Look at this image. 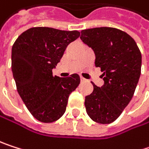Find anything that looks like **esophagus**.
I'll return each instance as SVG.
<instances>
[{"label": "esophagus", "instance_id": "1", "mask_svg": "<svg viewBox=\"0 0 149 149\" xmlns=\"http://www.w3.org/2000/svg\"><path fill=\"white\" fill-rule=\"evenodd\" d=\"M80 81H81V82L83 83V82H86V79H84L83 77H80Z\"/></svg>", "mask_w": 149, "mask_h": 149}]
</instances>
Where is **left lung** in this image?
Listing matches in <instances>:
<instances>
[{
    "instance_id": "1",
    "label": "left lung",
    "mask_w": 149,
    "mask_h": 149,
    "mask_svg": "<svg viewBox=\"0 0 149 149\" xmlns=\"http://www.w3.org/2000/svg\"><path fill=\"white\" fill-rule=\"evenodd\" d=\"M80 38L94 51L95 66L104 80L101 87L92 83L93 91L85 100L86 113L95 122L112 123L134 96L141 76V51L127 33L115 28L84 29Z\"/></svg>"
}]
</instances>
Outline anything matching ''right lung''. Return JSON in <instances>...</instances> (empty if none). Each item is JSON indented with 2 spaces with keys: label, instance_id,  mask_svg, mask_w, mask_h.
Here are the masks:
<instances>
[{
  "label": "right lung",
  "instance_id": "1",
  "mask_svg": "<svg viewBox=\"0 0 149 149\" xmlns=\"http://www.w3.org/2000/svg\"><path fill=\"white\" fill-rule=\"evenodd\" d=\"M78 30L35 27L22 33L12 47L11 68L17 92L30 113L50 123L65 113L70 94L80 83L78 74L53 76L69 43L79 38Z\"/></svg>",
  "mask_w": 149,
  "mask_h": 149
}]
</instances>
